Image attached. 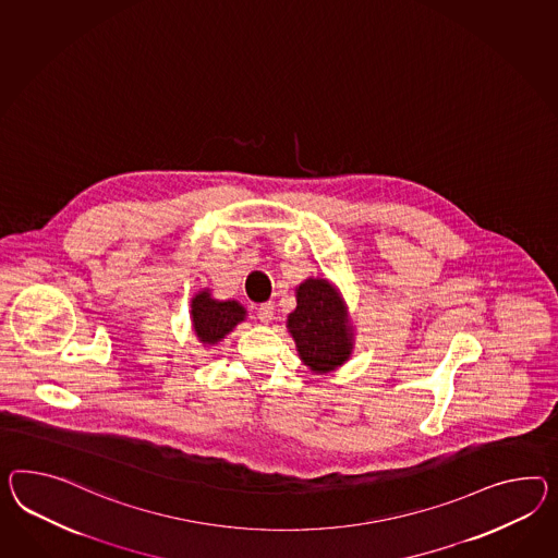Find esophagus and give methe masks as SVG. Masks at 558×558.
<instances>
[{
	"label": "esophagus",
	"mask_w": 558,
	"mask_h": 558,
	"mask_svg": "<svg viewBox=\"0 0 558 558\" xmlns=\"http://www.w3.org/2000/svg\"><path fill=\"white\" fill-rule=\"evenodd\" d=\"M257 312L258 319H260L263 324H271L272 315H275V305H272L271 301H269V303H260Z\"/></svg>",
	"instance_id": "obj_1"
}]
</instances>
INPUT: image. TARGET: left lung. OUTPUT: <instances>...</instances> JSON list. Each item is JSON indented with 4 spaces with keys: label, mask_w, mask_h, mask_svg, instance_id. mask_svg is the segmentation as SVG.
Returning a JSON list of instances; mask_svg holds the SVG:
<instances>
[{
    "label": "left lung",
    "mask_w": 558,
    "mask_h": 558,
    "mask_svg": "<svg viewBox=\"0 0 558 558\" xmlns=\"http://www.w3.org/2000/svg\"><path fill=\"white\" fill-rule=\"evenodd\" d=\"M287 326L301 360L314 372L333 371L350 356L352 333L343 303L326 279H307L298 287V307Z\"/></svg>",
    "instance_id": "obj_1"
}]
</instances>
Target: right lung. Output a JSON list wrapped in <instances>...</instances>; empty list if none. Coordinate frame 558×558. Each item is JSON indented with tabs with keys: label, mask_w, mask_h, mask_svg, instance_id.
Returning a JSON list of instances; mask_svg holds the SVG:
<instances>
[{
	"label": "right lung",
	"mask_w": 558,
	"mask_h": 558,
	"mask_svg": "<svg viewBox=\"0 0 558 558\" xmlns=\"http://www.w3.org/2000/svg\"><path fill=\"white\" fill-rule=\"evenodd\" d=\"M243 319V305L236 301L210 300L208 291H202L192 300V322L201 342L216 343L222 340Z\"/></svg>",
	"instance_id": "add662e5"
}]
</instances>
